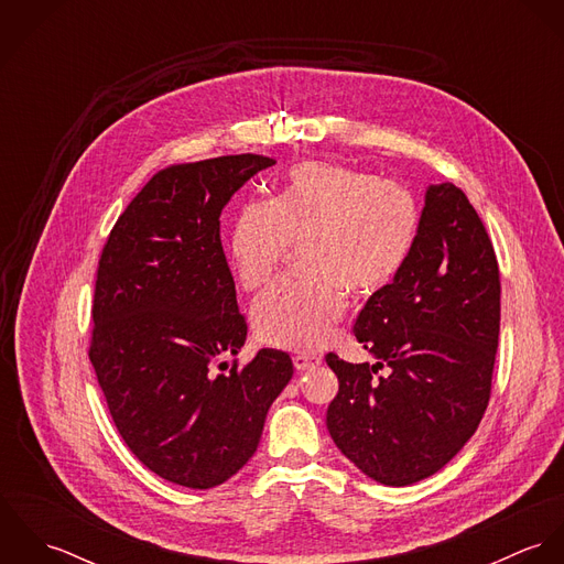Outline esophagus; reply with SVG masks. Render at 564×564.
<instances>
[{
	"instance_id": "obj_1",
	"label": "esophagus",
	"mask_w": 564,
	"mask_h": 564,
	"mask_svg": "<svg viewBox=\"0 0 564 564\" xmlns=\"http://www.w3.org/2000/svg\"><path fill=\"white\" fill-rule=\"evenodd\" d=\"M293 365L297 371H311L315 369L317 365H322V358L319 356H313V354H297L293 358Z\"/></svg>"
}]
</instances>
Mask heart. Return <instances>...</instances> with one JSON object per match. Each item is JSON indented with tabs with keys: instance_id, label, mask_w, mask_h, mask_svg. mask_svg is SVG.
<instances>
[{
	"instance_id": "b5f03b06",
	"label": "heart",
	"mask_w": 564,
	"mask_h": 564,
	"mask_svg": "<svg viewBox=\"0 0 564 564\" xmlns=\"http://www.w3.org/2000/svg\"><path fill=\"white\" fill-rule=\"evenodd\" d=\"M416 235L419 208L400 184L329 162L297 164L264 206L242 208L228 237L230 264L245 291L262 289L286 245H297L304 273L256 302V336L278 349H319L343 313V291L356 297L384 291L408 262Z\"/></svg>"
}]
</instances>
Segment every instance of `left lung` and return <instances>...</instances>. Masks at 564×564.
Listing matches in <instances>:
<instances>
[{
	"label": "left lung",
	"mask_w": 564,
	"mask_h": 564,
	"mask_svg": "<svg viewBox=\"0 0 564 564\" xmlns=\"http://www.w3.org/2000/svg\"><path fill=\"white\" fill-rule=\"evenodd\" d=\"M499 293L476 208L452 182L430 184L408 262L354 325L378 362L325 356L338 378L325 416L329 436L367 478L425 480L474 436L490 398ZM382 364L390 376L373 379Z\"/></svg>",
	"instance_id": "left-lung-1"
}]
</instances>
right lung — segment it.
Listing matches in <instances>:
<instances>
[{
	"label": "right lung",
	"mask_w": 564,
	"mask_h": 564,
	"mask_svg": "<svg viewBox=\"0 0 564 564\" xmlns=\"http://www.w3.org/2000/svg\"><path fill=\"white\" fill-rule=\"evenodd\" d=\"M271 164L241 154L159 171L101 251L88 354L97 382L132 454L186 488H213L242 469L293 378L278 349H260L242 369L221 362L241 351L247 323L219 217Z\"/></svg>",
	"instance_id": "add662e5"
}]
</instances>
